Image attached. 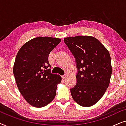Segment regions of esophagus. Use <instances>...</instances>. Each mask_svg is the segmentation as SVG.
Wrapping results in <instances>:
<instances>
[{
  "label": "esophagus",
  "instance_id": "esophagus-1",
  "mask_svg": "<svg viewBox=\"0 0 126 126\" xmlns=\"http://www.w3.org/2000/svg\"><path fill=\"white\" fill-rule=\"evenodd\" d=\"M66 75H64L62 76V78H63V79H65V78H66Z\"/></svg>",
  "mask_w": 126,
  "mask_h": 126
}]
</instances>
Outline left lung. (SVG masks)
Returning <instances> with one entry per match:
<instances>
[{"label":"left lung","mask_w":126,"mask_h":126,"mask_svg":"<svg viewBox=\"0 0 126 126\" xmlns=\"http://www.w3.org/2000/svg\"><path fill=\"white\" fill-rule=\"evenodd\" d=\"M64 42L75 57L78 70L77 83L70 89L72 98L81 106H92L109 86L112 74L109 51L91 36L67 37Z\"/></svg>","instance_id":"left-lung-1"}]
</instances>
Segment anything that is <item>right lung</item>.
<instances>
[{
    "label": "right lung",
    "instance_id": "1",
    "mask_svg": "<svg viewBox=\"0 0 126 126\" xmlns=\"http://www.w3.org/2000/svg\"><path fill=\"white\" fill-rule=\"evenodd\" d=\"M61 39L36 37L23 45L17 53L13 73L19 91L25 100L34 107L41 108L54 99L59 75L51 73L48 61L50 53Z\"/></svg>",
    "mask_w": 126,
    "mask_h": 126
}]
</instances>
